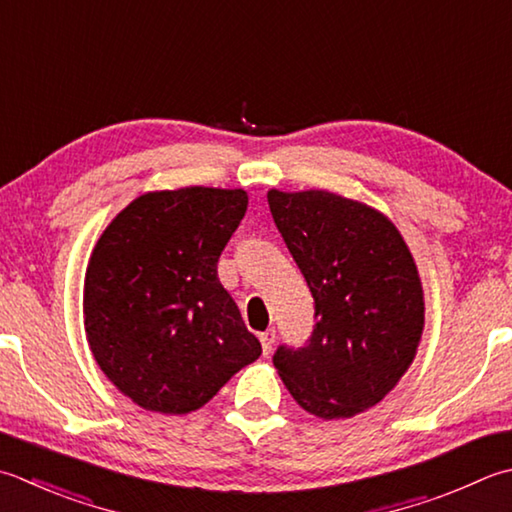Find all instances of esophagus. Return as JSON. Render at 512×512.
Returning a JSON list of instances; mask_svg holds the SVG:
<instances>
[{"mask_svg": "<svg viewBox=\"0 0 512 512\" xmlns=\"http://www.w3.org/2000/svg\"><path fill=\"white\" fill-rule=\"evenodd\" d=\"M275 339H277V335H275V330H266V333H262V335H259V342H262V350H264V355H266V357H268L270 353H273Z\"/></svg>", "mask_w": 512, "mask_h": 512, "instance_id": "34e87169", "label": "esophagus"}]
</instances>
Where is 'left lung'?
I'll return each instance as SVG.
<instances>
[{
  "label": "left lung",
  "instance_id": "1",
  "mask_svg": "<svg viewBox=\"0 0 512 512\" xmlns=\"http://www.w3.org/2000/svg\"><path fill=\"white\" fill-rule=\"evenodd\" d=\"M270 215L315 299L304 346L273 364L290 395L324 419L375 406L413 364L424 330L417 266L393 222L326 190L268 193Z\"/></svg>",
  "mask_w": 512,
  "mask_h": 512
}]
</instances>
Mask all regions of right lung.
<instances>
[{
	"mask_svg": "<svg viewBox=\"0 0 512 512\" xmlns=\"http://www.w3.org/2000/svg\"><path fill=\"white\" fill-rule=\"evenodd\" d=\"M246 206L239 188L146 193L99 237L84 284L86 337L137 406L186 415L262 355L217 277Z\"/></svg>",
	"mask_w": 512,
	"mask_h": 512,
	"instance_id": "right-lung-1",
	"label": "right lung"
}]
</instances>
